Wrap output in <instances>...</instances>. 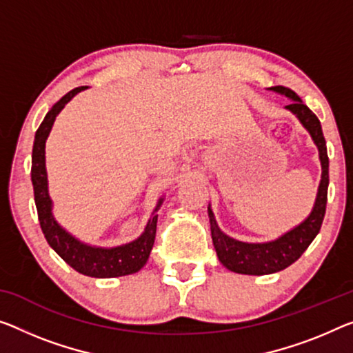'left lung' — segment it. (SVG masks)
<instances>
[{
    "mask_svg": "<svg viewBox=\"0 0 353 353\" xmlns=\"http://www.w3.org/2000/svg\"><path fill=\"white\" fill-rule=\"evenodd\" d=\"M268 90L283 94L287 99L292 101L289 105H285V108L292 115L296 117V120L301 123V126L311 135L314 145L317 146L319 159H321L322 165V175L317 188L316 202H314V207L311 213L307 214V218L303 219L294 229H290L289 232L283 233V235L271 241L248 243L229 236L219 229L213 210H211V205L208 203L211 238H213V245L219 262L227 270L240 274L262 276L278 273V271L290 267L292 263L301 257V254L306 251L314 238L317 236L325 216V208H327L328 154L321 121L314 115L311 108L303 104L300 96L295 91L281 85L271 86Z\"/></svg>",
    "mask_w": 353,
    "mask_h": 353,
    "instance_id": "obj_1",
    "label": "left lung"
}]
</instances>
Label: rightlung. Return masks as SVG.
Here are the masks:
<instances>
[{
  "mask_svg": "<svg viewBox=\"0 0 353 353\" xmlns=\"http://www.w3.org/2000/svg\"><path fill=\"white\" fill-rule=\"evenodd\" d=\"M86 90V86H79L63 96L55 105L47 113L44 121L41 123L39 129L34 135V145H32V159H31V181L34 189V202L39 216L41 229L50 248L55 251L69 267L75 271L91 278H118L137 273L145 267L146 260L150 257L151 248L154 245L156 224H158V214L156 211L164 202V197L158 200V205L151 213V218L145 225V230L134 241L126 245L101 248L91 246L88 243L80 241L72 233H69L59 224L53 214V202L48 194V178L46 169V142L50 135V131L55 123L58 113L63 110L64 105L72 97Z\"/></svg>",
  "mask_w": 353,
  "mask_h": 353,
  "instance_id": "add662e5",
  "label": "right lung"
}]
</instances>
